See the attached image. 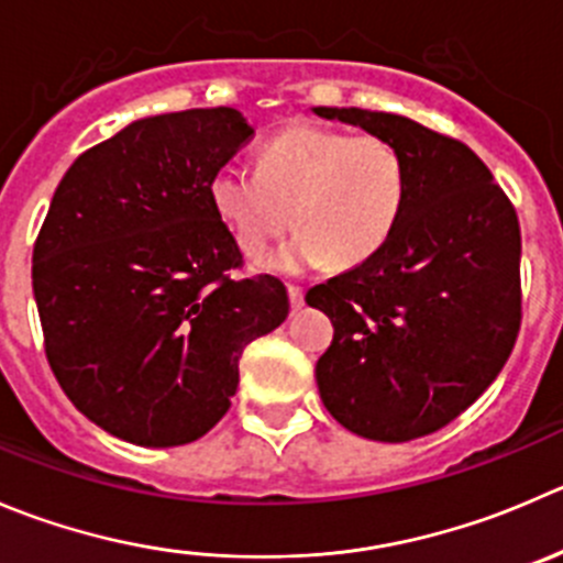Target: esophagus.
<instances>
[{
    "label": "esophagus",
    "mask_w": 563,
    "mask_h": 563,
    "mask_svg": "<svg viewBox=\"0 0 563 563\" xmlns=\"http://www.w3.org/2000/svg\"><path fill=\"white\" fill-rule=\"evenodd\" d=\"M288 302L294 310H299L305 305V291L299 286H288Z\"/></svg>",
    "instance_id": "34e87169"
}]
</instances>
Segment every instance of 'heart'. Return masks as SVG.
Returning <instances> with one entry per match:
<instances>
[{
	"label": "heart",
	"instance_id": "obj_1",
	"mask_svg": "<svg viewBox=\"0 0 563 563\" xmlns=\"http://www.w3.org/2000/svg\"><path fill=\"white\" fill-rule=\"evenodd\" d=\"M209 200L244 255L266 253L291 222L299 228L269 258L272 269L302 272L327 261L349 269L374 258L396 231L407 165L382 136L294 123L261 148L258 173L220 167Z\"/></svg>",
	"mask_w": 563,
	"mask_h": 563
}]
</instances>
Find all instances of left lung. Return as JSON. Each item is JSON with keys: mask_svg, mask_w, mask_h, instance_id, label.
Returning <instances> with one entry per match:
<instances>
[{"mask_svg": "<svg viewBox=\"0 0 563 563\" xmlns=\"http://www.w3.org/2000/svg\"><path fill=\"white\" fill-rule=\"evenodd\" d=\"M398 148L407 203L374 258L305 294L335 335L316 363L324 407L379 443L423 438L495 382L522 319L520 222L489 167L454 136L357 107H316Z\"/></svg>", "mask_w": 563, "mask_h": 563, "instance_id": "obj_1", "label": "left lung"}]
</instances>
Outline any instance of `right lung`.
<instances>
[{"mask_svg": "<svg viewBox=\"0 0 563 563\" xmlns=\"http://www.w3.org/2000/svg\"><path fill=\"white\" fill-rule=\"evenodd\" d=\"M253 136L231 107L143 118L85 151L32 250L46 357L103 432L170 449L228 412L239 357L280 327L277 277H236L242 250L209 181Z\"/></svg>", "mask_w": 563, "mask_h": 563, "instance_id": "1", "label": "right lung"}]
</instances>
